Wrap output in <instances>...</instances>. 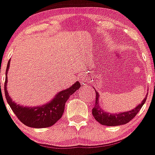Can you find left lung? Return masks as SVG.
Listing matches in <instances>:
<instances>
[{
    "mask_svg": "<svg viewBox=\"0 0 155 155\" xmlns=\"http://www.w3.org/2000/svg\"><path fill=\"white\" fill-rule=\"evenodd\" d=\"M95 89V88H94ZM96 92V100L95 105L92 109V114L94 119L100 123L101 124L107 126H116L119 125L126 124L130 122L134 117L138 113L142 106L145 103L147 100V95L143 100L142 102L137 106L135 109L130 110V111L125 112V113H116V114H111V113H106L102 110L99 104V94L97 91Z\"/></svg>",
    "mask_w": 155,
    "mask_h": 155,
    "instance_id": "obj_1",
    "label": "left lung"
}]
</instances>
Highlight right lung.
Wrapping results in <instances>:
<instances>
[{"label":"right lung","mask_w":155,"mask_h":155,"mask_svg":"<svg viewBox=\"0 0 155 155\" xmlns=\"http://www.w3.org/2000/svg\"><path fill=\"white\" fill-rule=\"evenodd\" d=\"M9 66L10 60L7 63L6 69V79L4 82L6 100L19 120L29 127L45 128L54 125L62 116L66 101L68 100L71 95H72L81 87L80 82L77 81L69 88L58 93L53 100L45 105L37 107H23V106H20L14 103L7 92V75Z\"/></svg>","instance_id":"right-lung-1"}]
</instances>
